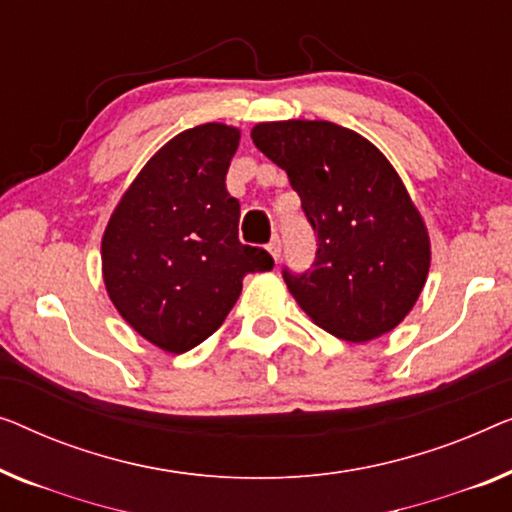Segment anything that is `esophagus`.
<instances>
[{
    "label": "esophagus",
    "instance_id": "esophagus-1",
    "mask_svg": "<svg viewBox=\"0 0 512 512\" xmlns=\"http://www.w3.org/2000/svg\"><path fill=\"white\" fill-rule=\"evenodd\" d=\"M268 251L272 254L274 261H279V258H281V240H279V235H274L272 242L268 244Z\"/></svg>",
    "mask_w": 512,
    "mask_h": 512
}]
</instances>
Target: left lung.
<instances>
[{
	"instance_id": "left-lung-1",
	"label": "left lung",
	"mask_w": 512,
	"mask_h": 512,
	"mask_svg": "<svg viewBox=\"0 0 512 512\" xmlns=\"http://www.w3.org/2000/svg\"><path fill=\"white\" fill-rule=\"evenodd\" d=\"M251 140L286 170L316 233L311 270H284L318 328L346 342L395 330L429 272V235L402 177L367 138L323 120L261 122Z\"/></svg>"
}]
</instances>
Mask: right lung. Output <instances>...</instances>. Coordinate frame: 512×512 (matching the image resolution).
<instances>
[{"label":"right lung","mask_w":512,"mask_h":512,"mask_svg":"<svg viewBox=\"0 0 512 512\" xmlns=\"http://www.w3.org/2000/svg\"><path fill=\"white\" fill-rule=\"evenodd\" d=\"M240 129L210 122L177 133L124 191L101 240L108 298L140 337L184 353L219 330L265 249L238 240L240 203L226 173Z\"/></svg>","instance_id":"obj_1"}]
</instances>
